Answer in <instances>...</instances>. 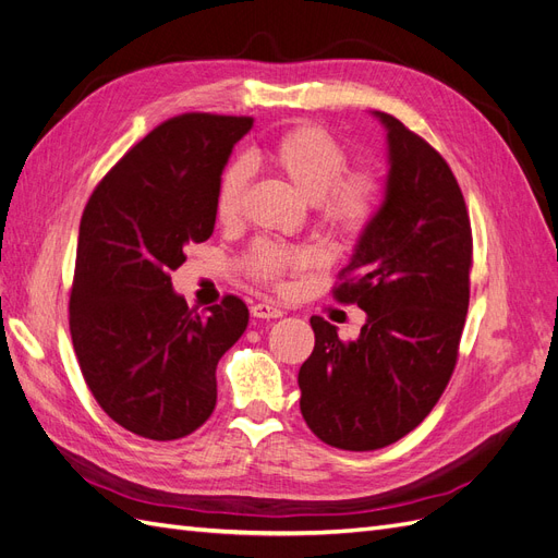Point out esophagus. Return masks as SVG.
<instances>
[{
    "label": "esophagus",
    "instance_id": "esophagus-1",
    "mask_svg": "<svg viewBox=\"0 0 558 558\" xmlns=\"http://www.w3.org/2000/svg\"><path fill=\"white\" fill-rule=\"evenodd\" d=\"M251 314L256 318H279L283 316V310H279L277 305H269V302H256V305L251 307Z\"/></svg>",
    "mask_w": 558,
    "mask_h": 558
}]
</instances>
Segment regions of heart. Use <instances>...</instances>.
Listing matches in <instances>:
<instances>
[{
	"label": "heart",
	"instance_id": "obj_1",
	"mask_svg": "<svg viewBox=\"0 0 558 558\" xmlns=\"http://www.w3.org/2000/svg\"><path fill=\"white\" fill-rule=\"evenodd\" d=\"M269 160L295 189L312 199L316 221L337 238H356L375 221L381 202V181L369 167L347 170L349 154L330 132L318 125H298L269 148ZM253 174L248 158L230 160L216 185L218 221L232 223L242 214ZM310 251L260 238L242 256L244 275L253 281L281 289L291 272L310 265Z\"/></svg>",
	"mask_w": 558,
	"mask_h": 558
}]
</instances>
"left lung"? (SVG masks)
Here are the masks:
<instances>
[{
  "label": "left lung",
  "mask_w": 558,
  "mask_h": 558,
  "mask_svg": "<svg viewBox=\"0 0 558 558\" xmlns=\"http://www.w3.org/2000/svg\"><path fill=\"white\" fill-rule=\"evenodd\" d=\"M375 113L388 130L386 197L332 286L367 320L344 342L312 316L316 342L298 375L307 426L347 451L393 445L430 414L459 361L470 302L472 230L459 181L424 137Z\"/></svg>",
  "instance_id": "left-lung-1"
}]
</instances>
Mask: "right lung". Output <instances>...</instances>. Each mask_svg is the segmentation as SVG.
Instances as JSON below:
<instances>
[{
    "label": "right lung",
    "mask_w": 558,
    "mask_h": 558,
    "mask_svg": "<svg viewBox=\"0 0 558 558\" xmlns=\"http://www.w3.org/2000/svg\"><path fill=\"white\" fill-rule=\"evenodd\" d=\"M251 125V116L167 118L95 185L81 216L70 291L81 375L99 408L146 440L205 424L216 365L248 324L238 295L191 310L170 272L185 246L211 238L218 177Z\"/></svg>",
    "instance_id": "obj_1"
}]
</instances>
